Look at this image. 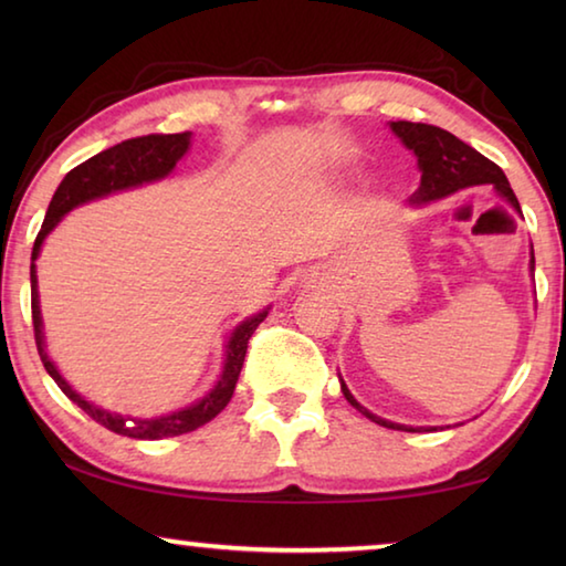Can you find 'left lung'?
Instances as JSON below:
<instances>
[{"label":"left lung","instance_id":"8db88e82","mask_svg":"<svg viewBox=\"0 0 566 566\" xmlns=\"http://www.w3.org/2000/svg\"><path fill=\"white\" fill-rule=\"evenodd\" d=\"M391 129H395L397 137L405 142V145L415 151L419 169H421V185L415 191V202H432V199H442L452 195L457 189L474 187V185H492L502 197L510 199V202L520 209L514 191L510 187V179L504 177V171L494 165L492 159L479 155L476 149L464 145L462 139H457L452 132L442 127H434V124H421V122H391ZM532 270H534V256H532ZM342 391L352 407H357L364 417L377 421V424L387 429H405V432H419L417 427H405L395 424V421H387L377 415H371L364 407L357 405V399L349 395V389L344 387Z\"/></svg>","mask_w":566,"mask_h":566}]
</instances>
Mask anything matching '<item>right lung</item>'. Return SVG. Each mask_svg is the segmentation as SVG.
Segmentation results:
<instances>
[{"label":"right lung","mask_w":566,"mask_h":566,"mask_svg":"<svg viewBox=\"0 0 566 566\" xmlns=\"http://www.w3.org/2000/svg\"><path fill=\"white\" fill-rule=\"evenodd\" d=\"M189 139H191L189 132L147 134V137L124 139V142H119V145H114L109 149L99 151V155H94L92 159L82 161V165L74 167L70 175L62 179V185L56 187L50 209H46L44 224L40 229V234H36L34 249H32V324H34L36 352H40L44 369L50 371V377L56 381V387H60L76 407L87 411V415L97 421V424L107 427L114 434L132 437V439L177 437V434L195 432L197 427L212 421L219 411L229 405V399H232V395H234L239 371H242V364H244L249 337H252L254 329L264 322L266 312H260L256 317L242 322L234 329L232 339H229V344H227V361H224L222 377H219L217 387L209 391L205 399H199L197 405L175 411V415L159 417V419H124L122 415L104 411L99 407L90 405L84 397L76 395V391L66 385L60 371H56L50 357H46L42 317H40V296H36L34 260L40 256L44 237L52 232L54 224L60 222V219L70 212V209H74L82 202H90V199L109 195V191L137 187V185H142V181L161 179L165 175H169V171L175 169V165L179 161V157L187 151Z\"/></svg>","instance_id":"1"}]
</instances>
